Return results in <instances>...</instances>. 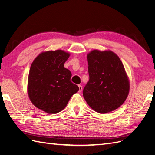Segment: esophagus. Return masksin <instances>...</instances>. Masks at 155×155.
Instances as JSON below:
<instances>
[{"label": "esophagus", "instance_id": "34e87169", "mask_svg": "<svg viewBox=\"0 0 155 155\" xmlns=\"http://www.w3.org/2000/svg\"><path fill=\"white\" fill-rule=\"evenodd\" d=\"M78 87H79V92H81L82 88H83L82 86H81V85H78Z\"/></svg>", "mask_w": 155, "mask_h": 155}]
</instances>
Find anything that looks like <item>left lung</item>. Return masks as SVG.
<instances>
[{"label": "left lung", "mask_w": 155, "mask_h": 155, "mask_svg": "<svg viewBox=\"0 0 155 155\" xmlns=\"http://www.w3.org/2000/svg\"><path fill=\"white\" fill-rule=\"evenodd\" d=\"M89 81L83 95L88 105L99 113H108L127 97L129 81L122 62L112 51L94 50L87 55Z\"/></svg>", "instance_id": "obj_1"}]
</instances>
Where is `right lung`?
Returning a JSON list of instances; mask_svg holds the SVG:
<instances>
[{"mask_svg":"<svg viewBox=\"0 0 155 155\" xmlns=\"http://www.w3.org/2000/svg\"><path fill=\"white\" fill-rule=\"evenodd\" d=\"M70 54L63 50L42 52L30 69L28 93L37 108L48 114H55L67 106L70 97L79 91L70 81L72 74L64 67Z\"/></svg>","mask_w":155,"mask_h":155,"instance_id":"obj_1","label":"right lung"}]
</instances>
